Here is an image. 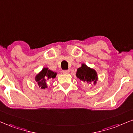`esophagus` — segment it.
<instances>
[{
	"label": "esophagus",
	"instance_id": "34e87169",
	"mask_svg": "<svg viewBox=\"0 0 133 133\" xmlns=\"http://www.w3.org/2000/svg\"><path fill=\"white\" fill-rule=\"evenodd\" d=\"M62 73H63V74H68V73H69V70H62Z\"/></svg>",
	"mask_w": 133,
	"mask_h": 133
}]
</instances>
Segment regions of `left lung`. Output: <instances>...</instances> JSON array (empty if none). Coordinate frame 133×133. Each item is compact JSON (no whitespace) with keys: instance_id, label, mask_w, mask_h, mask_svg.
Masks as SVG:
<instances>
[{"instance_id":"obj_1","label":"left lung","mask_w":133,"mask_h":133,"mask_svg":"<svg viewBox=\"0 0 133 133\" xmlns=\"http://www.w3.org/2000/svg\"><path fill=\"white\" fill-rule=\"evenodd\" d=\"M76 76L82 81L88 83L96 84L97 80V75L94 70L91 69L84 64L82 65L77 70Z\"/></svg>"}]
</instances>
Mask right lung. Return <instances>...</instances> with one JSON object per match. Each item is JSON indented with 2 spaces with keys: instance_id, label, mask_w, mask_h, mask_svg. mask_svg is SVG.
Listing matches in <instances>:
<instances>
[{
  "instance_id": "right-lung-1",
  "label": "right lung",
  "mask_w": 133,
  "mask_h": 133,
  "mask_svg": "<svg viewBox=\"0 0 133 133\" xmlns=\"http://www.w3.org/2000/svg\"><path fill=\"white\" fill-rule=\"evenodd\" d=\"M56 75V73H54L51 70H48V68H44L40 72V73L36 76L35 79L37 81L39 88L41 89H45L47 87L46 81L49 79L55 78Z\"/></svg>"
}]
</instances>
